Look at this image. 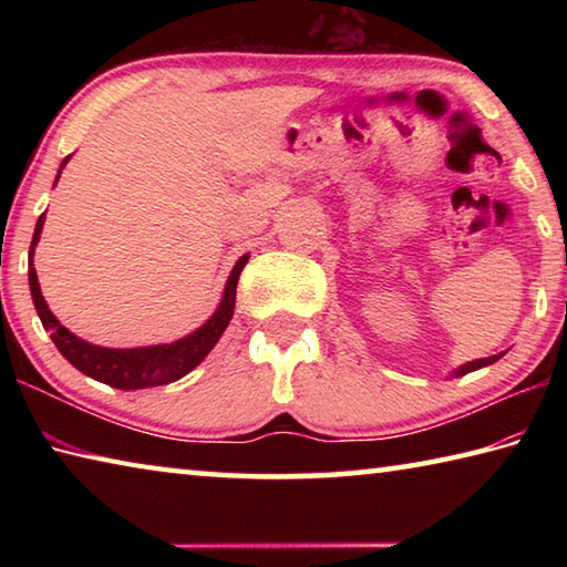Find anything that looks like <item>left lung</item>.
Instances as JSON below:
<instances>
[{
    "label": "left lung",
    "instance_id": "8db88e82",
    "mask_svg": "<svg viewBox=\"0 0 567 567\" xmlns=\"http://www.w3.org/2000/svg\"><path fill=\"white\" fill-rule=\"evenodd\" d=\"M503 354H505V352H497V354H491V358H480V360H473V362H465V364H460L457 370L450 372V378H463V375H467V372L480 370V368H487V364H493V362L501 360Z\"/></svg>",
    "mask_w": 567,
    "mask_h": 567
}]
</instances>
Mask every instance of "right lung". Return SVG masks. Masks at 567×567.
Returning a JSON list of instances; mask_svg holds the SVG:
<instances>
[{"mask_svg": "<svg viewBox=\"0 0 567 567\" xmlns=\"http://www.w3.org/2000/svg\"><path fill=\"white\" fill-rule=\"evenodd\" d=\"M66 162H70V157L62 159L54 185L60 182V175ZM44 215L47 213H42L40 219H37L34 237L30 245V290H32V300L37 307V315H40V320L44 324V330L50 332L52 342L56 344V350L64 354L66 362L74 364V368L84 372L87 378L104 382V385L110 388L142 390V388L169 385V382L185 378L187 372L195 370L197 364L207 358L209 350H213L217 340L223 338L229 320H233L237 280H239V272H243V267L249 260V255H243L235 262L233 272L227 277L223 300H219L217 310L213 312V318H209L205 324H199L195 332H189L175 342L147 344V348H102V344H92L66 330L64 324L54 318L50 307H47V300L42 297L40 280H37V270L32 262H34V247L40 243V235L44 227Z\"/></svg>", "mask_w": 567, "mask_h": 567, "instance_id": "obj_1", "label": "right lung"}]
</instances>
